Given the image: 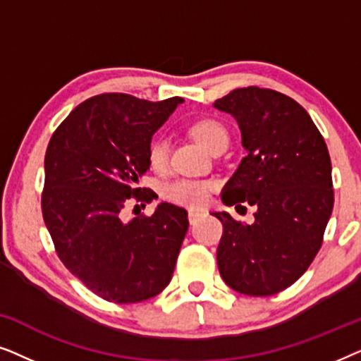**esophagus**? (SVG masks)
Wrapping results in <instances>:
<instances>
[{"label":"esophagus","mask_w":361,"mask_h":361,"mask_svg":"<svg viewBox=\"0 0 361 361\" xmlns=\"http://www.w3.org/2000/svg\"><path fill=\"white\" fill-rule=\"evenodd\" d=\"M200 216V212H197V210H189V221L190 224H195L197 221V219H199Z\"/></svg>","instance_id":"34e87169"}]
</instances>
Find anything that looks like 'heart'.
I'll return each mask as SVG.
<instances>
[{
	"label": "heart",
	"mask_w": 361,
	"mask_h": 361,
	"mask_svg": "<svg viewBox=\"0 0 361 361\" xmlns=\"http://www.w3.org/2000/svg\"><path fill=\"white\" fill-rule=\"evenodd\" d=\"M190 135L199 142L202 147H205L209 152H215L216 149L226 147L228 145V131L220 121L204 118V120L195 121L190 126ZM147 162L152 169L162 172L169 164V147L166 140L156 136L152 137L147 145ZM214 189V184L209 180H195V179H176L167 182L162 187V197L169 202L182 205H202L209 199L210 192Z\"/></svg>",
	"instance_id": "1"
}]
</instances>
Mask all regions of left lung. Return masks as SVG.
Segmentation results:
<instances>
[{"label": "left lung", "mask_w": 361, "mask_h": 361, "mask_svg": "<svg viewBox=\"0 0 361 361\" xmlns=\"http://www.w3.org/2000/svg\"><path fill=\"white\" fill-rule=\"evenodd\" d=\"M238 121L246 156L221 190L225 205H255V224L214 212L224 225L220 276L246 295H273L312 263L334 209L327 145L309 113L269 88L231 90L214 103Z\"/></svg>", "instance_id": "left-lung-1"}]
</instances>
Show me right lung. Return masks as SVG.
<instances>
[{"mask_svg":"<svg viewBox=\"0 0 361 361\" xmlns=\"http://www.w3.org/2000/svg\"><path fill=\"white\" fill-rule=\"evenodd\" d=\"M182 102L102 93L73 108L49 141L44 221L63 266L108 302H141L171 283L187 210L162 202L149 216H123L130 204L157 199L137 185L149 169L147 145Z\"/></svg>","mask_w":361,"mask_h":361,"instance_id":"add662e5","label":"right lung"}]
</instances>
